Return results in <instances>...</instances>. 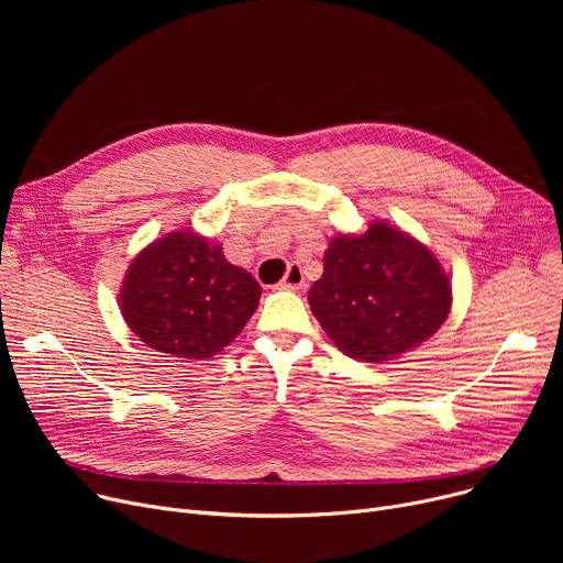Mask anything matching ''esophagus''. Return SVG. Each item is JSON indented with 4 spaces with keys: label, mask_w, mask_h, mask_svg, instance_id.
<instances>
[{
    "label": "esophagus",
    "mask_w": 563,
    "mask_h": 563,
    "mask_svg": "<svg viewBox=\"0 0 563 563\" xmlns=\"http://www.w3.org/2000/svg\"><path fill=\"white\" fill-rule=\"evenodd\" d=\"M306 285L303 280V272L299 269V266H289L287 276L278 283V289H301Z\"/></svg>",
    "instance_id": "34e87169"
}]
</instances>
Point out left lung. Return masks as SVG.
Wrapping results in <instances>:
<instances>
[{"mask_svg":"<svg viewBox=\"0 0 563 563\" xmlns=\"http://www.w3.org/2000/svg\"><path fill=\"white\" fill-rule=\"evenodd\" d=\"M308 301L344 356L383 363L442 327L452 308V285L427 246L374 221L363 234L335 236Z\"/></svg>","mask_w":563,"mask_h":563,"instance_id":"left-lung-1","label":"left lung"}]
</instances>
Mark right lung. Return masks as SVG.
Returning <instances> with one entry per match:
<instances>
[{
	"label": "right lung",
	"instance_id": "add662e5",
	"mask_svg": "<svg viewBox=\"0 0 563 563\" xmlns=\"http://www.w3.org/2000/svg\"><path fill=\"white\" fill-rule=\"evenodd\" d=\"M260 294L257 280L230 264L219 244L177 230L134 257L121 312L151 349L200 361L242 333Z\"/></svg>",
	"mask_w": 563,
	"mask_h": 563
}]
</instances>
